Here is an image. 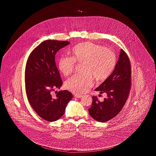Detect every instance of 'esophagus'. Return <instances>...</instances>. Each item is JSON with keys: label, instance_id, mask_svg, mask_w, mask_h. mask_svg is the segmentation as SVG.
Listing matches in <instances>:
<instances>
[{"label": "esophagus", "instance_id": "1", "mask_svg": "<svg viewBox=\"0 0 156 156\" xmlns=\"http://www.w3.org/2000/svg\"><path fill=\"white\" fill-rule=\"evenodd\" d=\"M74 97L78 98H81L82 95L79 94H74Z\"/></svg>", "mask_w": 156, "mask_h": 156}]
</instances>
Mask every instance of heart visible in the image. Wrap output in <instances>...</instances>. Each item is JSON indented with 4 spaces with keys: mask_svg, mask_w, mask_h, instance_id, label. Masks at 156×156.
I'll return each mask as SVG.
<instances>
[{
    "mask_svg": "<svg viewBox=\"0 0 156 156\" xmlns=\"http://www.w3.org/2000/svg\"><path fill=\"white\" fill-rule=\"evenodd\" d=\"M72 57L63 56L59 59L58 67L65 76L71 74L76 63H82L83 73L75 74L68 79L65 87L76 94L87 92L97 81L106 80L112 73L116 64L115 52L109 48L91 42H84L75 45L71 51Z\"/></svg>",
    "mask_w": 156,
    "mask_h": 156,
    "instance_id": "obj_1",
    "label": "heart"
}]
</instances>
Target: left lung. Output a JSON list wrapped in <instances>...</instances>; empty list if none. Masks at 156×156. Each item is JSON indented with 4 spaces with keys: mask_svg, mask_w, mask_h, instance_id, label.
<instances>
[{
    "mask_svg": "<svg viewBox=\"0 0 156 156\" xmlns=\"http://www.w3.org/2000/svg\"><path fill=\"white\" fill-rule=\"evenodd\" d=\"M131 64L129 58L121 50L119 60L111 75L99 86L96 91L106 93L107 97L100 102L98 97H92L89 115L98 122H105L115 118L123 108L131 88Z\"/></svg>",
    "mask_w": 156,
    "mask_h": 156,
    "instance_id": "obj_1",
    "label": "left lung"
}]
</instances>
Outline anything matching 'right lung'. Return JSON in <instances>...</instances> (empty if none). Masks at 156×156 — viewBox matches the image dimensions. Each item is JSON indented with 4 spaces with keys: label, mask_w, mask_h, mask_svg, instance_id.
<instances>
[{
    "label": "right lung",
    "mask_w": 156,
    "mask_h": 156,
    "mask_svg": "<svg viewBox=\"0 0 156 156\" xmlns=\"http://www.w3.org/2000/svg\"><path fill=\"white\" fill-rule=\"evenodd\" d=\"M70 43L67 41L45 40L30 53L25 69V88L31 106L42 119L54 122L62 116L72 94L59 89L62 81L55 61L59 49Z\"/></svg>",
    "instance_id": "obj_1"
}]
</instances>
